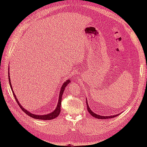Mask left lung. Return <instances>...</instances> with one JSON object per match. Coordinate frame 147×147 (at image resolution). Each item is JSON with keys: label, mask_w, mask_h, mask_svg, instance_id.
Here are the masks:
<instances>
[{"label": "left lung", "mask_w": 147, "mask_h": 147, "mask_svg": "<svg viewBox=\"0 0 147 147\" xmlns=\"http://www.w3.org/2000/svg\"><path fill=\"white\" fill-rule=\"evenodd\" d=\"M86 105H87V109H88V110L89 113H90L91 114V115H92V116L94 118H96L97 119H109V118H115L117 116H118V115H113V116H108V117H105V116H102V115H97L96 113H94V112H92V110H91V109H90V107H89V105L87 103V100H86Z\"/></svg>", "instance_id": "1"}]
</instances>
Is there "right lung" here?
<instances>
[{
	"label": "right lung",
	"mask_w": 147,
	"mask_h": 147,
	"mask_svg": "<svg viewBox=\"0 0 147 147\" xmlns=\"http://www.w3.org/2000/svg\"><path fill=\"white\" fill-rule=\"evenodd\" d=\"M8 70H9V69H8ZM8 75H9V71H8ZM8 80H9V83H10V87H11V89L12 90V92H13V96H14L15 97V99H16V102L18 103V105L20 106V107L22 109V110L23 111V112L26 113L28 115H29V117H32L33 118H35V119H43V120H50V119H55L56 118L57 116H59V113L61 112V100H62V96H63V94L64 93V91L65 90V88L67 86V85L70 82V80H67L65 82H64V83L63 84V86L61 87V91H60V94H59V101H58V104H57V107L56 109L55 110L54 112H53L52 113H49L48 115H34V114H32V113H30V112H29L28 111H27L26 110H25L24 108H23V107H22L20 104L19 103V102L18 101L16 97V96L14 92H13V88H12V86L11 85V82H10V76H8Z\"/></svg>",
	"instance_id": "add662e5"
}]
</instances>
